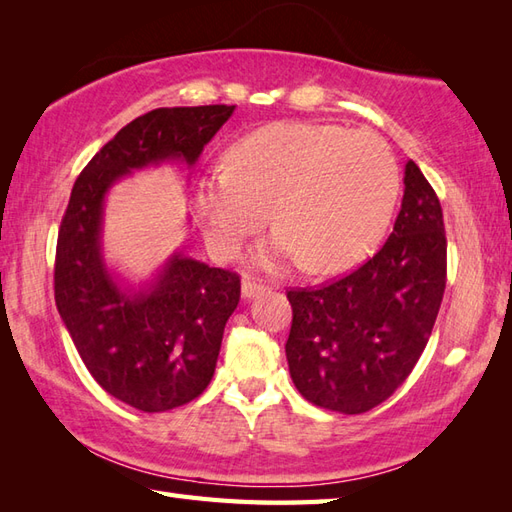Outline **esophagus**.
I'll use <instances>...</instances> for the list:
<instances>
[{
	"label": "esophagus",
	"mask_w": 512,
	"mask_h": 512,
	"mask_svg": "<svg viewBox=\"0 0 512 512\" xmlns=\"http://www.w3.org/2000/svg\"><path fill=\"white\" fill-rule=\"evenodd\" d=\"M264 290H266V286L262 284V281H255V279H244L242 281V297L244 299H253L257 295H262Z\"/></svg>",
	"instance_id": "obj_1"
}]
</instances>
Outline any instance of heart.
I'll return each mask as SVG.
<instances>
[{
    "label": "heart",
    "instance_id": "heart-1",
    "mask_svg": "<svg viewBox=\"0 0 512 512\" xmlns=\"http://www.w3.org/2000/svg\"><path fill=\"white\" fill-rule=\"evenodd\" d=\"M396 193V160L374 132L275 123L237 140L226 169L195 182V211L217 257H235L270 209L279 231L257 262L303 259L312 273H334L376 244Z\"/></svg>",
    "mask_w": 512,
    "mask_h": 512
}]
</instances>
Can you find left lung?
Segmentation results:
<instances>
[{"label": "left lung", "instance_id": "obj_1", "mask_svg": "<svg viewBox=\"0 0 512 512\" xmlns=\"http://www.w3.org/2000/svg\"><path fill=\"white\" fill-rule=\"evenodd\" d=\"M444 286L442 206L409 160L400 213L383 248L332 284L288 290L286 358L299 394L347 416L387 400L427 347Z\"/></svg>", "mask_w": 512, "mask_h": 512}]
</instances>
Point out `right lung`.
<instances>
[{
    "instance_id": "1",
    "label": "right lung",
    "mask_w": 512,
    "mask_h": 512,
    "mask_svg": "<svg viewBox=\"0 0 512 512\" xmlns=\"http://www.w3.org/2000/svg\"><path fill=\"white\" fill-rule=\"evenodd\" d=\"M235 105L158 107L125 125L76 178L54 259V301L76 352L107 394L156 413L198 398L211 383L239 277L173 253L143 286H123L103 257V206L136 169H189Z\"/></svg>"
}]
</instances>
